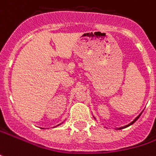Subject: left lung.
Instances as JSON below:
<instances>
[{
    "mask_svg": "<svg viewBox=\"0 0 156 156\" xmlns=\"http://www.w3.org/2000/svg\"><path fill=\"white\" fill-rule=\"evenodd\" d=\"M142 113H141V114H139V115H137L136 117V118H135V119H134V120H133V121H132L131 122H130V123L127 124V125H125V126L121 127V128H116V129H125V128H127V127H129V126H130V125H132V124H133V123H134V122L136 121L137 119H138V118L140 117V115H142ZM93 117H94V116H93ZM94 118H95V117H94ZM95 119H96V118H95Z\"/></svg>",
    "mask_w": 156,
    "mask_h": 156,
    "instance_id": "obj_1",
    "label": "left lung"
}]
</instances>
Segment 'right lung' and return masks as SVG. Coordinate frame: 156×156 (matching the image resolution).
Instances as JSON below:
<instances>
[{"label": "right lung", "instance_id": "obj_1", "mask_svg": "<svg viewBox=\"0 0 156 156\" xmlns=\"http://www.w3.org/2000/svg\"><path fill=\"white\" fill-rule=\"evenodd\" d=\"M60 124H61V123H60ZM60 124H58V125H60ZM58 125H57V126H58Z\"/></svg>", "mask_w": 156, "mask_h": 156}]
</instances>
